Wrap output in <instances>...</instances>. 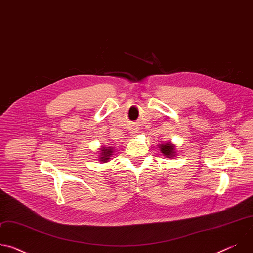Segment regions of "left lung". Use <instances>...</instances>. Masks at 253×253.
Segmentation results:
<instances>
[{
    "label": "left lung",
    "instance_id": "1",
    "mask_svg": "<svg viewBox=\"0 0 253 253\" xmlns=\"http://www.w3.org/2000/svg\"><path fill=\"white\" fill-rule=\"evenodd\" d=\"M161 153L167 157V158H173L176 155V149H175V145L170 141V142H164L161 143L158 145Z\"/></svg>",
    "mask_w": 253,
    "mask_h": 253
}]
</instances>
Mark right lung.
Returning a JSON list of instances; mask_svg holds the SVG:
<instances>
[{
    "mask_svg": "<svg viewBox=\"0 0 253 253\" xmlns=\"http://www.w3.org/2000/svg\"><path fill=\"white\" fill-rule=\"evenodd\" d=\"M99 156H98V160L101 163H106L109 162V160L111 159V157L114 155L115 152V147L112 146H102L100 148L99 151Z\"/></svg>",
    "mask_w": 253,
    "mask_h": 253,
    "instance_id": "add662e5",
    "label": "right lung"
}]
</instances>
